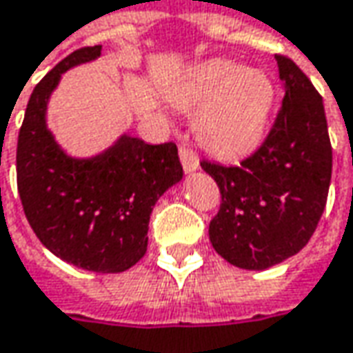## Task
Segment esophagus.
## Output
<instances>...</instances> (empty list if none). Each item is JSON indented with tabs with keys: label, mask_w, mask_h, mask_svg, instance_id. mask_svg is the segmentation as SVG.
<instances>
[{
	"label": "esophagus",
	"mask_w": 353,
	"mask_h": 353,
	"mask_svg": "<svg viewBox=\"0 0 353 353\" xmlns=\"http://www.w3.org/2000/svg\"><path fill=\"white\" fill-rule=\"evenodd\" d=\"M179 155H181V163H183L184 172H194V170L198 169V157L192 149H188V147H181Z\"/></svg>",
	"instance_id": "1"
}]
</instances>
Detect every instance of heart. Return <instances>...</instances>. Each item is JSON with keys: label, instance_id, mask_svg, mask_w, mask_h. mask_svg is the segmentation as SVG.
I'll use <instances>...</instances> for the list:
<instances>
[{"label": "heart", "instance_id": "obj_1", "mask_svg": "<svg viewBox=\"0 0 353 353\" xmlns=\"http://www.w3.org/2000/svg\"><path fill=\"white\" fill-rule=\"evenodd\" d=\"M275 88L259 68L230 61H208L167 86V98L181 110H196L194 133L208 151L241 155L263 137Z\"/></svg>", "mask_w": 353, "mask_h": 353}]
</instances>
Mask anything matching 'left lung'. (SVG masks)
<instances>
[{
	"mask_svg": "<svg viewBox=\"0 0 353 353\" xmlns=\"http://www.w3.org/2000/svg\"><path fill=\"white\" fill-rule=\"evenodd\" d=\"M275 59L285 98L263 145L237 167L200 163L222 194L208 230L212 248L250 271L283 263L305 248L332 179L322 96L291 59Z\"/></svg>",
	"mask_w": 353,
	"mask_h": 353,
	"instance_id": "8db88e82",
	"label": "left lung"
}]
</instances>
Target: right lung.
<instances>
[{
	"instance_id": "right-lung-1",
	"label": "right lung",
	"mask_w": 353,
	"mask_h": 353,
	"mask_svg": "<svg viewBox=\"0 0 353 353\" xmlns=\"http://www.w3.org/2000/svg\"><path fill=\"white\" fill-rule=\"evenodd\" d=\"M102 45L59 62L29 98L17 141V188L41 243L62 261L96 273H121L147 251L157 200L183 179L174 143L149 145L123 133L100 155H66L47 128V105L61 76L96 61Z\"/></svg>"
}]
</instances>
